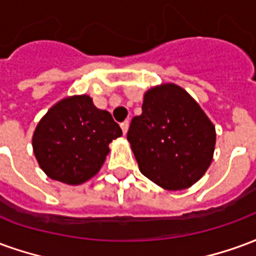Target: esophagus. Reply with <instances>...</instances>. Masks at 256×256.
Here are the masks:
<instances>
[{
  "label": "esophagus",
  "mask_w": 256,
  "mask_h": 256,
  "mask_svg": "<svg viewBox=\"0 0 256 256\" xmlns=\"http://www.w3.org/2000/svg\"><path fill=\"white\" fill-rule=\"evenodd\" d=\"M128 124H130V122H128V120H124V122L120 123V128H122L123 134H126V133H128Z\"/></svg>",
  "instance_id": "esophagus-1"
}]
</instances>
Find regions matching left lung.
I'll use <instances>...</instances> for the list:
<instances>
[{"mask_svg": "<svg viewBox=\"0 0 256 256\" xmlns=\"http://www.w3.org/2000/svg\"><path fill=\"white\" fill-rule=\"evenodd\" d=\"M128 140L140 172L168 190L189 188L212 160L215 128L196 101L177 84L152 88Z\"/></svg>", "mask_w": 256, "mask_h": 256, "instance_id": "1", "label": "left lung"}]
</instances>
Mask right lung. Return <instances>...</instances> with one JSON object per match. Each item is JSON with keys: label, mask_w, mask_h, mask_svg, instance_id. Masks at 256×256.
Masks as SVG:
<instances>
[{"label": "right lung", "mask_w": 256, "mask_h": 256, "mask_svg": "<svg viewBox=\"0 0 256 256\" xmlns=\"http://www.w3.org/2000/svg\"><path fill=\"white\" fill-rule=\"evenodd\" d=\"M122 136L111 114L89 96L58 101L42 118L32 136L34 155L48 177L68 185L88 181L102 166L112 140Z\"/></svg>", "instance_id": "obj_1"}]
</instances>
